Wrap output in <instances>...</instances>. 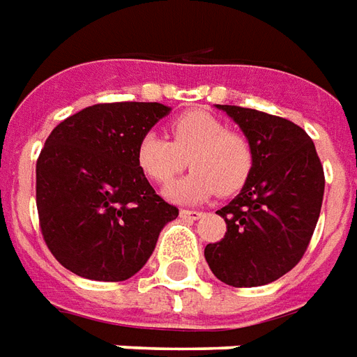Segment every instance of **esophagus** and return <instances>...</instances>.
Wrapping results in <instances>:
<instances>
[{
    "instance_id": "1",
    "label": "esophagus",
    "mask_w": 357,
    "mask_h": 357,
    "mask_svg": "<svg viewBox=\"0 0 357 357\" xmlns=\"http://www.w3.org/2000/svg\"><path fill=\"white\" fill-rule=\"evenodd\" d=\"M178 215H181V218H184V220H197V218H202V213L194 209H181Z\"/></svg>"
}]
</instances>
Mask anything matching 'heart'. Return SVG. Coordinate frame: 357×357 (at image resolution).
Wrapping results in <instances>:
<instances>
[{"label": "heart", "instance_id": "heart-1", "mask_svg": "<svg viewBox=\"0 0 357 357\" xmlns=\"http://www.w3.org/2000/svg\"><path fill=\"white\" fill-rule=\"evenodd\" d=\"M171 140L148 131L137 144L140 171L155 184H169L188 163L192 173L171 184L167 196L197 204L213 194L232 196L253 171V146L241 132L228 131L213 114L194 110L169 123Z\"/></svg>", "mask_w": 357, "mask_h": 357}]
</instances>
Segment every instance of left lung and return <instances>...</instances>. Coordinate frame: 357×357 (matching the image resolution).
<instances>
[{
    "instance_id": "8db88e82",
    "label": "left lung",
    "mask_w": 357,
    "mask_h": 357,
    "mask_svg": "<svg viewBox=\"0 0 357 357\" xmlns=\"http://www.w3.org/2000/svg\"><path fill=\"white\" fill-rule=\"evenodd\" d=\"M253 146V171L230 204L217 211L225 238L205 247V261L220 282L259 287L301 262L324 202V165L304 129L264 112L217 104Z\"/></svg>"
}]
</instances>
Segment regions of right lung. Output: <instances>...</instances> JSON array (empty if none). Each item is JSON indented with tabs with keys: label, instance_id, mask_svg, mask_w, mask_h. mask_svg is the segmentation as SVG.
<instances>
[{
	"label": "right lung",
	"instance_id": "1",
	"mask_svg": "<svg viewBox=\"0 0 357 357\" xmlns=\"http://www.w3.org/2000/svg\"><path fill=\"white\" fill-rule=\"evenodd\" d=\"M169 106L106 102L54 127L36 163V205L49 251L70 272L123 282L178 217L137 163V144Z\"/></svg>",
	"mask_w": 357,
	"mask_h": 357
}]
</instances>
